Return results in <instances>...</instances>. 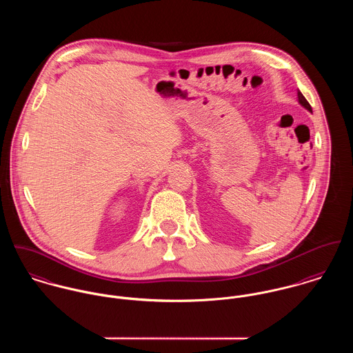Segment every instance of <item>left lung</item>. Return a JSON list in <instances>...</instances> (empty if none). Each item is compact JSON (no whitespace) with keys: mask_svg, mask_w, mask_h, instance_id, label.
Returning a JSON list of instances; mask_svg holds the SVG:
<instances>
[{"mask_svg":"<svg viewBox=\"0 0 353 353\" xmlns=\"http://www.w3.org/2000/svg\"><path fill=\"white\" fill-rule=\"evenodd\" d=\"M298 98H299V103L302 104L303 107H305L308 111H312V110H311V105H310V103H308L307 99L303 97V94L301 92V91H298Z\"/></svg>","mask_w":353,"mask_h":353,"instance_id":"8db88e82","label":"left lung"}]
</instances>
